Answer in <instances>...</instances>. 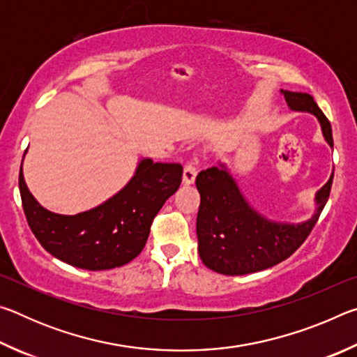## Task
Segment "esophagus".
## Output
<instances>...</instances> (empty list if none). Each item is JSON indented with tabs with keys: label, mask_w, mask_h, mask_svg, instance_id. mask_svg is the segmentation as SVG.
I'll use <instances>...</instances> for the list:
<instances>
[{
	"label": "esophagus",
	"mask_w": 357,
	"mask_h": 357,
	"mask_svg": "<svg viewBox=\"0 0 357 357\" xmlns=\"http://www.w3.org/2000/svg\"><path fill=\"white\" fill-rule=\"evenodd\" d=\"M197 159H192L185 164L184 167V173H183V183L184 184H193L195 183L197 173H198V167H197Z\"/></svg>",
	"instance_id": "34e87169"
}]
</instances>
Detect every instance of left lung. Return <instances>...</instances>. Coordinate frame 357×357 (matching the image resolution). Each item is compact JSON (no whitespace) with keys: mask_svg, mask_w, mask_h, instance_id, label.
<instances>
[{"mask_svg":"<svg viewBox=\"0 0 357 357\" xmlns=\"http://www.w3.org/2000/svg\"><path fill=\"white\" fill-rule=\"evenodd\" d=\"M294 112L315 114L329 146H334L332 128L310 94L282 89ZM332 178L317 192V211L309 220L283 223L257 213L241 193L225 164L198 173L200 209L197 215L198 253L209 269L225 275H244L279 264L291 257L309 236L328 202Z\"/></svg>","mask_w":357,"mask_h":357,"instance_id":"obj_1","label":"left lung"}]
</instances>
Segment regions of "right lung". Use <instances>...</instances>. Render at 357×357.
Instances as JSON below:
<instances>
[{
	"label": "right lung",
	"instance_id": "right-lung-1",
	"mask_svg": "<svg viewBox=\"0 0 357 357\" xmlns=\"http://www.w3.org/2000/svg\"><path fill=\"white\" fill-rule=\"evenodd\" d=\"M181 179V164L142 159L116 195L75 215L40 206L28 190L22 168L19 187L28 225L48 253L75 268L104 271L128 264L143 250L151 223L179 189Z\"/></svg>",
	"mask_w": 357,
	"mask_h": 357
}]
</instances>
